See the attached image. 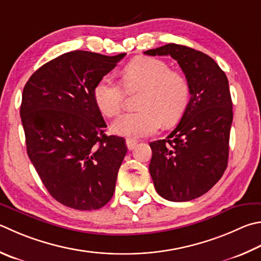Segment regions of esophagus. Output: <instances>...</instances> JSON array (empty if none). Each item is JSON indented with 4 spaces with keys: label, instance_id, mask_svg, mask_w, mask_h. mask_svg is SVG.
Returning <instances> with one entry per match:
<instances>
[{
    "label": "esophagus",
    "instance_id": "34e87169",
    "mask_svg": "<svg viewBox=\"0 0 261 261\" xmlns=\"http://www.w3.org/2000/svg\"><path fill=\"white\" fill-rule=\"evenodd\" d=\"M125 143H126V146H127V149H130V150L135 149V147L137 145V141L134 140V139H130V138H127Z\"/></svg>",
    "mask_w": 261,
    "mask_h": 261
}]
</instances>
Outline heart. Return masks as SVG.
Here are the masks:
<instances>
[{
    "mask_svg": "<svg viewBox=\"0 0 261 261\" xmlns=\"http://www.w3.org/2000/svg\"><path fill=\"white\" fill-rule=\"evenodd\" d=\"M122 83L129 92L141 91L139 112L126 113L113 123L115 134L129 138H141L155 134L161 123H176L186 111L191 88L181 73L170 70L165 61L140 57L130 61L122 70ZM124 89L111 76H103L93 88V100L107 117L122 111Z\"/></svg>",
    "mask_w": 261,
    "mask_h": 261,
    "instance_id": "obj_1",
    "label": "heart"
}]
</instances>
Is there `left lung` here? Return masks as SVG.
Listing matches in <instances>:
<instances>
[{
	"label": "left lung",
	"mask_w": 261,
	"mask_h": 261,
	"mask_svg": "<svg viewBox=\"0 0 261 261\" xmlns=\"http://www.w3.org/2000/svg\"><path fill=\"white\" fill-rule=\"evenodd\" d=\"M144 54L171 56L191 88L176 129L149 144V173L156 192L168 201H191L210 191L227 168L233 122L228 80L211 57L188 46L170 43Z\"/></svg>",
	"instance_id": "obj_1"
}]
</instances>
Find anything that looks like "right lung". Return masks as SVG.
<instances>
[{"instance_id": "1", "label": "right lung", "mask_w": 261, "mask_h": 261, "mask_svg": "<svg viewBox=\"0 0 261 261\" xmlns=\"http://www.w3.org/2000/svg\"><path fill=\"white\" fill-rule=\"evenodd\" d=\"M125 54L70 51L44 64L22 91L27 154L50 195L75 210H97L115 191L126 154L122 137L106 136L93 88Z\"/></svg>"}]
</instances>
